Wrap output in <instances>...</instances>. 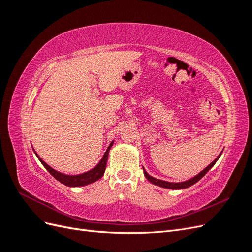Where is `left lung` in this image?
<instances>
[{
  "label": "left lung",
  "mask_w": 252,
  "mask_h": 252,
  "mask_svg": "<svg viewBox=\"0 0 252 252\" xmlns=\"http://www.w3.org/2000/svg\"><path fill=\"white\" fill-rule=\"evenodd\" d=\"M220 155H222V152H220V154L219 155V157L215 159V161H213L211 164H209L207 167H206V168H205L203 171H201L199 174H196L195 177H193L192 179H190V180H188V181H186V182H182V183H170V182H166V181H162V180H158V179H156V178H152L151 175H149V174L146 172V170H145V169L143 168V170H144V175H145V177H146V179H147L149 182H151L152 184H155V185H157V186L163 187V188H167V189H184V188L190 187L191 185L195 184L196 182H199V181L204 177V175L212 168V166L217 163V161L219 159V158L220 157Z\"/></svg>",
  "instance_id": "1"
}]
</instances>
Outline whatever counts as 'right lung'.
<instances>
[{
    "instance_id": "right-lung-1",
    "label": "right lung",
    "mask_w": 252,
    "mask_h": 252,
    "mask_svg": "<svg viewBox=\"0 0 252 252\" xmlns=\"http://www.w3.org/2000/svg\"><path fill=\"white\" fill-rule=\"evenodd\" d=\"M113 145V141L110 143V145L108 146L107 150H106L105 155L103 156L102 159L100 161L94 169H91L85 173H82V174H77V175H67L64 173H61L55 169H52L50 166H48L46 163H45L43 159L36 155V157L39 158L40 162L43 164V166L46 168L49 173L52 175L53 178L56 180H58L59 182L62 183V184L66 185V186H69V187H79V186H85L88 184H91V183H94L97 180H100L105 172L106 169V164H107V158H108V154H109V150L111 148V146Z\"/></svg>"
}]
</instances>
